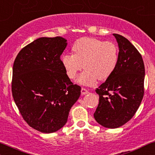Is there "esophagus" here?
<instances>
[{"instance_id":"esophagus-1","label":"esophagus","mask_w":155,"mask_h":155,"mask_svg":"<svg viewBox=\"0 0 155 155\" xmlns=\"http://www.w3.org/2000/svg\"><path fill=\"white\" fill-rule=\"evenodd\" d=\"M81 92L82 95H86L88 93V91L87 89H86V88H81Z\"/></svg>"}]
</instances>
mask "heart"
<instances>
[{
	"label": "heart",
	"mask_w": 155,
	"mask_h": 155,
	"mask_svg": "<svg viewBox=\"0 0 155 155\" xmlns=\"http://www.w3.org/2000/svg\"><path fill=\"white\" fill-rule=\"evenodd\" d=\"M73 54H64L61 62L69 79L75 78L82 67L85 70L77 79L83 85H92L98 79L105 81L113 73L118 61L115 43L93 38H82L72 47Z\"/></svg>",
	"instance_id": "1"
}]
</instances>
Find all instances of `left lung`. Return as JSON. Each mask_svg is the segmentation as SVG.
I'll list each match as a JSON object with an SVG mask.
<instances>
[{"instance_id":"obj_1","label":"left lung","mask_w":155,"mask_h":155,"mask_svg":"<svg viewBox=\"0 0 155 155\" xmlns=\"http://www.w3.org/2000/svg\"><path fill=\"white\" fill-rule=\"evenodd\" d=\"M119 47L115 71L96 92L99 103L94 116L108 128L125 124L135 114L144 96L145 65L137 49L124 37L113 34Z\"/></svg>"}]
</instances>
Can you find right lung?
Here are the masks:
<instances>
[{"mask_svg": "<svg viewBox=\"0 0 155 155\" xmlns=\"http://www.w3.org/2000/svg\"><path fill=\"white\" fill-rule=\"evenodd\" d=\"M67 41L37 39L20 51L13 64L14 101L26 123L41 133L61 129L81 95V87L70 81L61 62Z\"/></svg>", "mask_w": 155, "mask_h": 155, "instance_id": "add662e5", "label": "right lung"}]
</instances>
